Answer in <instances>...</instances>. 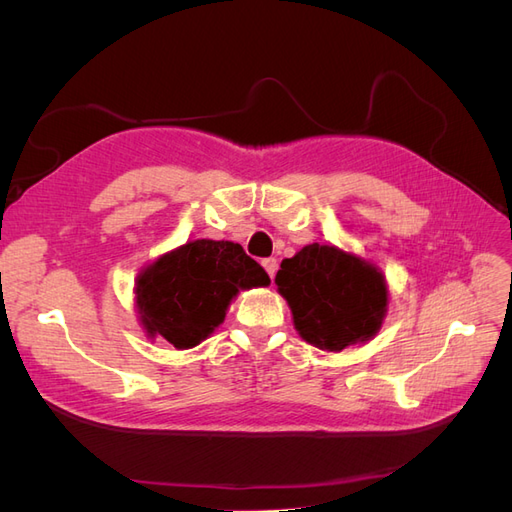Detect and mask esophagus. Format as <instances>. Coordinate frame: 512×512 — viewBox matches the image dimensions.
I'll use <instances>...</instances> for the list:
<instances>
[{"label": "esophagus", "instance_id": "1", "mask_svg": "<svg viewBox=\"0 0 512 512\" xmlns=\"http://www.w3.org/2000/svg\"><path fill=\"white\" fill-rule=\"evenodd\" d=\"M262 267H265V271L269 273V277L273 280V275L277 271V260L275 258H265V260H262Z\"/></svg>", "mask_w": 512, "mask_h": 512}]
</instances>
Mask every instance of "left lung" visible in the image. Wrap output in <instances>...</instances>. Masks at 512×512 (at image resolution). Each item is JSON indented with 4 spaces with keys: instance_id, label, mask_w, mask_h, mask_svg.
<instances>
[{
    "instance_id": "left-lung-1",
    "label": "left lung",
    "mask_w": 512,
    "mask_h": 512,
    "mask_svg": "<svg viewBox=\"0 0 512 512\" xmlns=\"http://www.w3.org/2000/svg\"><path fill=\"white\" fill-rule=\"evenodd\" d=\"M297 333L318 350L367 344L389 309V286L371 260L331 243L305 245L275 275Z\"/></svg>"
}]
</instances>
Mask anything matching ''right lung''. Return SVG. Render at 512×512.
<instances>
[{"mask_svg": "<svg viewBox=\"0 0 512 512\" xmlns=\"http://www.w3.org/2000/svg\"><path fill=\"white\" fill-rule=\"evenodd\" d=\"M269 284L267 271L239 243L194 239L138 273L134 307L149 339L188 350L220 327L239 290Z\"/></svg>", "mask_w": 512, "mask_h": 512, "instance_id": "obj_1", "label": "right lung"}]
</instances>
